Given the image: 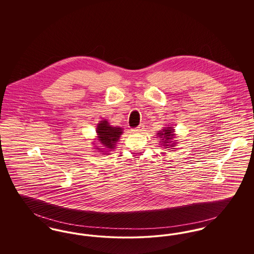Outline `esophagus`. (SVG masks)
I'll use <instances>...</instances> for the list:
<instances>
[{"label": "esophagus", "instance_id": "1", "mask_svg": "<svg viewBox=\"0 0 254 254\" xmlns=\"http://www.w3.org/2000/svg\"><path fill=\"white\" fill-rule=\"evenodd\" d=\"M144 128H145V127L143 125H140V126H138L137 127H135L134 129H132V131L136 133L141 132V131L144 130Z\"/></svg>", "mask_w": 254, "mask_h": 254}]
</instances>
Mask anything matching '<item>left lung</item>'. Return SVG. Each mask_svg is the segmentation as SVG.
Listing matches in <instances>:
<instances>
[{
	"instance_id": "1",
	"label": "left lung",
	"mask_w": 254,
	"mask_h": 254,
	"mask_svg": "<svg viewBox=\"0 0 254 254\" xmlns=\"http://www.w3.org/2000/svg\"><path fill=\"white\" fill-rule=\"evenodd\" d=\"M158 137L161 138L160 143L163 144V146L165 148H169V147H174L176 145V142H173L172 140L175 138V134H174V129L172 128V127H164L162 129V131H159L157 133ZM177 141V140H175Z\"/></svg>"
}]
</instances>
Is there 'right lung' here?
<instances>
[{
    "mask_svg": "<svg viewBox=\"0 0 254 254\" xmlns=\"http://www.w3.org/2000/svg\"><path fill=\"white\" fill-rule=\"evenodd\" d=\"M96 132L98 135V141L104 147L97 149L103 150L101 152H105V154H110L109 151L115 149L114 147H116L115 145L121 137L123 128L118 127H111L109 122L103 120L97 125Z\"/></svg>",
    "mask_w": 254,
    "mask_h": 254,
    "instance_id": "obj_1",
    "label": "right lung"
}]
</instances>
